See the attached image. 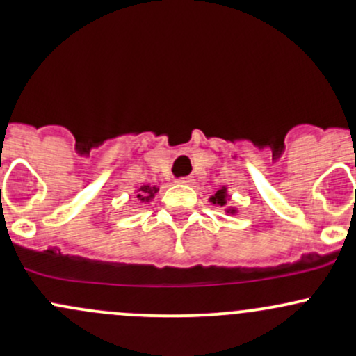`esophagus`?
I'll list each match as a JSON object with an SVG mask.
<instances>
[{
    "mask_svg": "<svg viewBox=\"0 0 356 356\" xmlns=\"http://www.w3.org/2000/svg\"><path fill=\"white\" fill-rule=\"evenodd\" d=\"M177 183H179V185H192L193 183V178L192 177H185V178H178Z\"/></svg>",
    "mask_w": 356,
    "mask_h": 356,
    "instance_id": "34e87169",
    "label": "esophagus"
}]
</instances>
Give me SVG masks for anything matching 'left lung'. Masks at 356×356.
<instances>
[{
	"mask_svg": "<svg viewBox=\"0 0 356 356\" xmlns=\"http://www.w3.org/2000/svg\"><path fill=\"white\" fill-rule=\"evenodd\" d=\"M209 202L212 205H217V207H222L227 216H236V213H238V207L231 205V193H229L227 186L225 185L220 186V188L209 198Z\"/></svg>",
	"mask_w": 356,
	"mask_h": 356,
	"instance_id": "1",
	"label": "left lung"
}]
</instances>
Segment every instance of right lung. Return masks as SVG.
<instances>
[{
  "mask_svg": "<svg viewBox=\"0 0 356 356\" xmlns=\"http://www.w3.org/2000/svg\"><path fill=\"white\" fill-rule=\"evenodd\" d=\"M158 186L156 185H151V183H146V185H140L137 186L136 190H134V193H136L137 200L140 202V204H149V202L152 200V198L156 197V193H158Z\"/></svg>",
  "mask_w": 356,
  "mask_h": 356,
  "instance_id": "right-lung-1",
  "label": "right lung"
}]
</instances>
